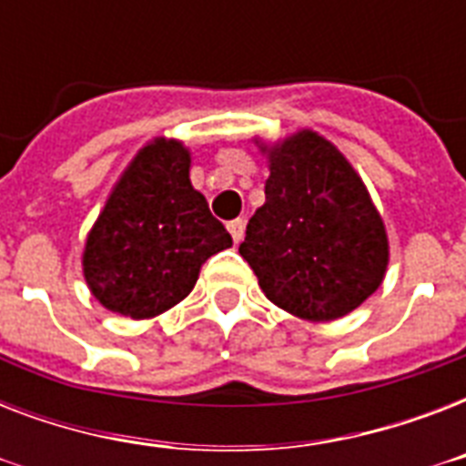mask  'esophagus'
<instances>
[{"label":"esophagus","instance_id":"obj_1","mask_svg":"<svg viewBox=\"0 0 466 466\" xmlns=\"http://www.w3.org/2000/svg\"><path fill=\"white\" fill-rule=\"evenodd\" d=\"M227 229H229V234H232L234 244H239V241L244 239V229H247V222H244L241 218H237V219H232L229 225H227Z\"/></svg>","mask_w":466,"mask_h":466}]
</instances>
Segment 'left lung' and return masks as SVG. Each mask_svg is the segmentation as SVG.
I'll use <instances>...</instances> for the list:
<instances>
[{
    "label": "left lung",
    "instance_id": "obj_1",
    "mask_svg": "<svg viewBox=\"0 0 466 466\" xmlns=\"http://www.w3.org/2000/svg\"><path fill=\"white\" fill-rule=\"evenodd\" d=\"M268 152L266 203L239 254L266 298L309 321H333L382 285L390 241L365 183L321 135L302 130Z\"/></svg>",
    "mask_w": 466,
    "mask_h": 466
}]
</instances>
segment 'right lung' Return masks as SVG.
<instances>
[{"mask_svg":"<svg viewBox=\"0 0 466 466\" xmlns=\"http://www.w3.org/2000/svg\"><path fill=\"white\" fill-rule=\"evenodd\" d=\"M188 171V149L157 137L116 183L82 256L86 285L106 309L157 317L193 290L212 254L232 247Z\"/></svg>","mask_w":466,"mask_h":466,"instance_id":"right-lung-1","label":"right lung"}]
</instances>
